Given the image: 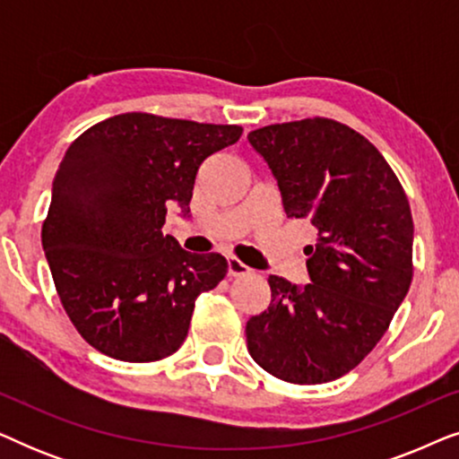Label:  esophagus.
Returning <instances> with one entry per match:
<instances>
[{
    "instance_id": "esophagus-1",
    "label": "esophagus",
    "mask_w": 459,
    "mask_h": 459,
    "mask_svg": "<svg viewBox=\"0 0 459 459\" xmlns=\"http://www.w3.org/2000/svg\"><path fill=\"white\" fill-rule=\"evenodd\" d=\"M228 273L230 275H247V273H250V267L244 265L242 261H238L236 256H230V259H228Z\"/></svg>"
}]
</instances>
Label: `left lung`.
I'll return each mask as SVG.
<instances>
[{
	"instance_id": "obj_1",
	"label": "left lung",
	"mask_w": 459,
	"mask_h": 459,
	"mask_svg": "<svg viewBox=\"0 0 459 459\" xmlns=\"http://www.w3.org/2000/svg\"><path fill=\"white\" fill-rule=\"evenodd\" d=\"M288 219H307L309 284L269 275L272 303L247 322L253 359L294 385L336 380L385 336L411 284L413 221L397 175L374 143L332 118L248 134Z\"/></svg>"
}]
</instances>
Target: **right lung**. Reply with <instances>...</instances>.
Here are the masks:
<instances>
[{
  "label": "right lung",
  "instance_id": "right-lung-1",
  "mask_svg": "<svg viewBox=\"0 0 459 459\" xmlns=\"http://www.w3.org/2000/svg\"><path fill=\"white\" fill-rule=\"evenodd\" d=\"M240 135L238 125L127 112L66 150L41 244L66 316L100 353L146 363L184 344L198 294L228 261L162 234L167 206L187 217L200 165Z\"/></svg>",
  "mask_w": 459,
  "mask_h": 459
}]
</instances>
